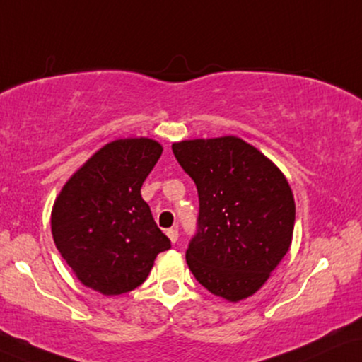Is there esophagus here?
<instances>
[{
	"instance_id": "obj_1",
	"label": "esophagus",
	"mask_w": 362,
	"mask_h": 362,
	"mask_svg": "<svg viewBox=\"0 0 362 362\" xmlns=\"http://www.w3.org/2000/svg\"><path fill=\"white\" fill-rule=\"evenodd\" d=\"M167 235H168V239H170V240L173 242V244H175L177 239H178V230H177V227L168 228V230H167Z\"/></svg>"
}]
</instances>
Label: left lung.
Segmentation results:
<instances>
[{
	"mask_svg": "<svg viewBox=\"0 0 362 362\" xmlns=\"http://www.w3.org/2000/svg\"><path fill=\"white\" fill-rule=\"evenodd\" d=\"M172 150L199 192L189 269L230 303L252 296L291 247L296 204L289 182L237 136L177 141Z\"/></svg>",
	"mask_w": 362,
	"mask_h": 362,
	"instance_id": "obj_1",
	"label": "left lung"
}]
</instances>
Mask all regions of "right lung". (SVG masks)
<instances>
[{"label": "right lung", "instance_id": "add662e5", "mask_svg": "<svg viewBox=\"0 0 362 362\" xmlns=\"http://www.w3.org/2000/svg\"><path fill=\"white\" fill-rule=\"evenodd\" d=\"M150 139L110 141L73 173L52 210L57 249L83 286L125 294L147 279L170 249L140 189L162 155Z\"/></svg>", "mask_w": 362, "mask_h": 362}]
</instances>
